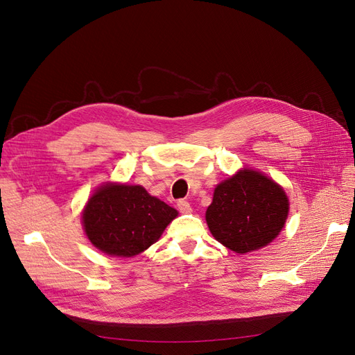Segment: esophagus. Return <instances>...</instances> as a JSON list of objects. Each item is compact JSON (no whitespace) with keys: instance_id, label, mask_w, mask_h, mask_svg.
Returning <instances> with one entry per match:
<instances>
[{"instance_id":"esophagus-1","label":"esophagus","mask_w":355,"mask_h":355,"mask_svg":"<svg viewBox=\"0 0 355 355\" xmlns=\"http://www.w3.org/2000/svg\"><path fill=\"white\" fill-rule=\"evenodd\" d=\"M177 207H178V210L181 213H190L191 211V206H190V203L187 202V200H178Z\"/></svg>"}]
</instances>
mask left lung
<instances>
[{
	"instance_id": "1",
	"label": "left lung",
	"mask_w": 355,
	"mask_h": 355,
	"mask_svg": "<svg viewBox=\"0 0 355 355\" xmlns=\"http://www.w3.org/2000/svg\"><path fill=\"white\" fill-rule=\"evenodd\" d=\"M288 198L271 178L243 169L214 189L206 220L216 241L238 254L268 245L282 232Z\"/></svg>"
}]
</instances>
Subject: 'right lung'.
Returning <instances> with one entry per match:
<instances>
[{
  "label": "right lung",
  "instance_id": "1",
  "mask_svg": "<svg viewBox=\"0 0 355 355\" xmlns=\"http://www.w3.org/2000/svg\"><path fill=\"white\" fill-rule=\"evenodd\" d=\"M177 214L141 186L105 184L88 200L83 223L88 239L100 251L135 257L155 243Z\"/></svg>",
  "mask_w": 355,
  "mask_h": 355
}]
</instances>
